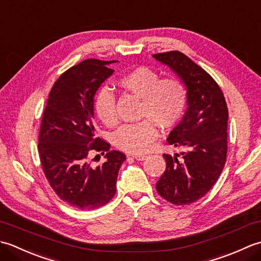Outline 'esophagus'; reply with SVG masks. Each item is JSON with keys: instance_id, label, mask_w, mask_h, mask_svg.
<instances>
[{"instance_id": "obj_1", "label": "esophagus", "mask_w": 261, "mask_h": 261, "mask_svg": "<svg viewBox=\"0 0 261 261\" xmlns=\"http://www.w3.org/2000/svg\"><path fill=\"white\" fill-rule=\"evenodd\" d=\"M132 157H134L136 160H145L147 158L146 154H142V153H132Z\"/></svg>"}]
</instances>
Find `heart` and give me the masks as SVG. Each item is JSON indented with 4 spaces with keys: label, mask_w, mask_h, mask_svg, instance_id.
<instances>
[{
    "label": "heart",
    "mask_w": 261,
    "mask_h": 261,
    "mask_svg": "<svg viewBox=\"0 0 261 261\" xmlns=\"http://www.w3.org/2000/svg\"><path fill=\"white\" fill-rule=\"evenodd\" d=\"M119 85L141 98L140 116L149 120L122 125L115 132L114 143L127 152H143L157 137L152 120L160 127H169L181 118L187 104L186 86L177 77L160 80L157 71L147 67L132 69L121 77ZM94 109L105 125L116 123L115 97L109 88L103 87L96 93Z\"/></svg>",
    "instance_id": "obj_1"
}]
</instances>
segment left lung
Listing matches in <instances>:
<instances>
[{
	"label": "left lung",
	"mask_w": 261,
	"mask_h": 261,
	"mask_svg": "<svg viewBox=\"0 0 261 261\" xmlns=\"http://www.w3.org/2000/svg\"><path fill=\"white\" fill-rule=\"evenodd\" d=\"M184 83L187 109L167 138L184 147L174 157L164 153L166 170L156 184L158 194L175 205H186L206 194L222 173L228 150V107L222 91L206 71L179 51L152 55Z\"/></svg>",
	"instance_id": "obj_1"
}]
</instances>
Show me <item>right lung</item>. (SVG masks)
<instances>
[{"label":"right lung","instance_id":"right-lung-1","mask_svg":"<svg viewBox=\"0 0 261 261\" xmlns=\"http://www.w3.org/2000/svg\"><path fill=\"white\" fill-rule=\"evenodd\" d=\"M116 60L86 59L66 70L49 93L42 115L38 151L43 173L64 202L81 210L109 203L125 154L110 150L95 136L94 96L114 73ZM92 150L102 151L106 162L97 168L88 163Z\"/></svg>","mask_w":261,"mask_h":261}]
</instances>
